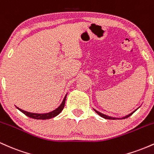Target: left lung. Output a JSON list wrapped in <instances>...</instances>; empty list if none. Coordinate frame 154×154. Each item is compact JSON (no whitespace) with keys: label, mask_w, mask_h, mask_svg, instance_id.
<instances>
[{"label":"left lung","mask_w":154,"mask_h":154,"mask_svg":"<svg viewBox=\"0 0 154 154\" xmlns=\"http://www.w3.org/2000/svg\"><path fill=\"white\" fill-rule=\"evenodd\" d=\"M137 109H136V110H137ZM135 110V111H136ZM94 111H95V112L97 113V114H98V115H100V116H101V117H103V118H104V119H116V118H114V117H111V116H107V115H105V114H102V113H100V112H99V111H96L95 110V109H94ZM135 111H133V112H132L131 114H128V115H127V116H125V117H122V119H126V118H128V117H129V116H131L132 114H133L134 112H135Z\"/></svg>","instance_id":"1"}]
</instances>
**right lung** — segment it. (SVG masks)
Masks as SVG:
<instances>
[{"label": "right lung", "instance_id": "obj_1", "mask_svg": "<svg viewBox=\"0 0 154 154\" xmlns=\"http://www.w3.org/2000/svg\"><path fill=\"white\" fill-rule=\"evenodd\" d=\"M66 95H65L64 98H63L62 103H61V105L59 106V107L57 108L56 109H55L53 111L49 113H46V114H35V113H30V112H28V111H24L22 109H19V108L17 107V109H19V111H22L23 114H25L26 116H29V117L32 118V119H51V118L54 117V116H57L58 114H59L61 113V111L63 110V107H64L65 105V101H66Z\"/></svg>", "mask_w": 154, "mask_h": 154}]
</instances>
